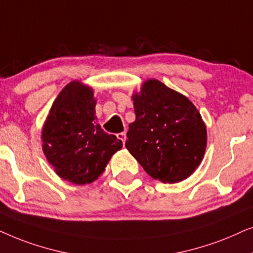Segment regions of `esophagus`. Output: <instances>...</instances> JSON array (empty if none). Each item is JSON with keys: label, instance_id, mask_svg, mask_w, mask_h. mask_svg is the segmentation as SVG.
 I'll list each match as a JSON object with an SVG mask.
<instances>
[{"label": "esophagus", "instance_id": "obj_1", "mask_svg": "<svg viewBox=\"0 0 253 253\" xmlns=\"http://www.w3.org/2000/svg\"><path fill=\"white\" fill-rule=\"evenodd\" d=\"M117 136H118V139H119L121 142H123V144H125V141H126V133H125V132L119 133Z\"/></svg>", "mask_w": 253, "mask_h": 253}]
</instances>
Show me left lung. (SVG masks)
Wrapping results in <instances>:
<instances>
[{
  "label": "left lung",
  "instance_id": "obj_1",
  "mask_svg": "<svg viewBox=\"0 0 253 253\" xmlns=\"http://www.w3.org/2000/svg\"><path fill=\"white\" fill-rule=\"evenodd\" d=\"M135 121L126 148L151 178L162 183L186 179L199 167L207 132L199 111L181 93L148 80L133 96Z\"/></svg>",
  "mask_w": 253,
  "mask_h": 253
}]
</instances>
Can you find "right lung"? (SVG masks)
I'll return each mask as SVG.
<instances>
[{"label": "right lung", "instance_id": "obj_1", "mask_svg": "<svg viewBox=\"0 0 253 253\" xmlns=\"http://www.w3.org/2000/svg\"><path fill=\"white\" fill-rule=\"evenodd\" d=\"M96 100L90 87L74 81L53 103L42 128V149L62 179L90 184L104 172L123 142L96 125Z\"/></svg>", "mask_w": 253, "mask_h": 253}]
</instances>
